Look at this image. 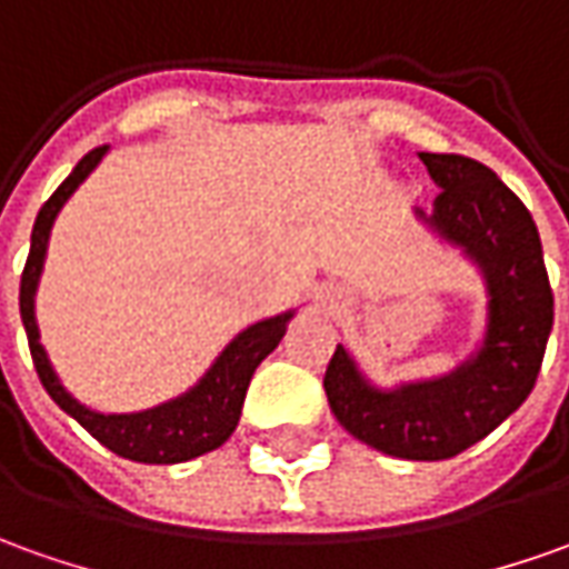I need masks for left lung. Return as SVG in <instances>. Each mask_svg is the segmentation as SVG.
Here are the masks:
<instances>
[{
    "label": "left lung",
    "instance_id": "left-lung-1",
    "mask_svg": "<svg viewBox=\"0 0 569 569\" xmlns=\"http://www.w3.org/2000/svg\"><path fill=\"white\" fill-rule=\"evenodd\" d=\"M442 189L432 211L415 214L477 261L489 292L479 351L439 380L377 389L342 346L323 373L336 420L382 455L446 461L477 446L527 401L555 323L542 242L527 204L473 158L420 152Z\"/></svg>",
    "mask_w": 569,
    "mask_h": 569
}]
</instances>
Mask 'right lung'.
<instances>
[{"instance_id": "1", "label": "right lung", "mask_w": 569, "mask_h": 569, "mask_svg": "<svg viewBox=\"0 0 569 569\" xmlns=\"http://www.w3.org/2000/svg\"><path fill=\"white\" fill-rule=\"evenodd\" d=\"M106 152L108 146H99V149L83 154L77 161V168L68 173V180L49 196V202L42 204L37 223H33L30 254H27L24 273H21V320H24L33 367H37L40 382L46 386V392L52 396L58 408L64 415H71L83 430L90 432L92 439H99L114 455L139 463L192 461L199 455H208V451L220 448L233 436L254 367L280 346L286 323L292 320V311L252 323L249 330H242L227 349L220 351V358L211 365V370L204 373L202 380L180 398H173V401H164V405L139 411V415H99V411H90L87 405H80L58 382L56 370L46 358V349L40 346L33 296H37L42 261H46V246H49V230L56 223V214L61 211V204L71 199L73 189L90 177L92 168L102 161Z\"/></svg>"}]
</instances>
